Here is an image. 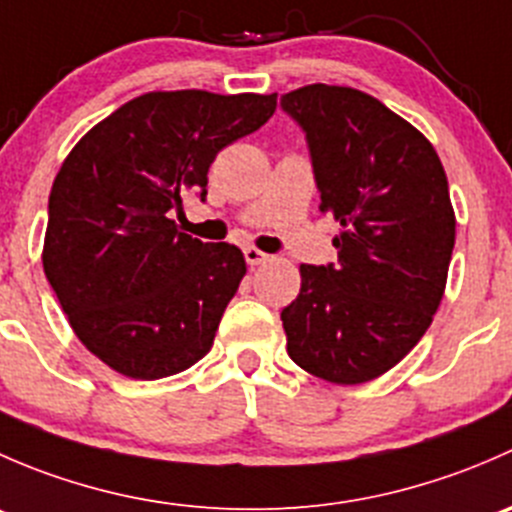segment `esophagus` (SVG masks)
Listing matches in <instances>:
<instances>
[{"instance_id":"esophagus-1","label":"esophagus","mask_w":512,"mask_h":512,"mask_svg":"<svg viewBox=\"0 0 512 512\" xmlns=\"http://www.w3.org/2000/svg\"><path fill=\"white\" fill-rule=\"evenodd\" d=\"M245 260H247V265L255 267V265H262V262L270 260V255H265V252L257 250V247H245Z\"/></svg>"}]
</instances>
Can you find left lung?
Here are the masks:
<instances>
[{"label": "left lung", "mask_w": 512, "mask_h": 512, "mask_svg": "<svg viewBox=\"0 0 512 512\" xmlns=\"http://www.w3.org/2000/svg\"><path fill=\"white\" fill-rule=\"evenodd\" d=\"M304 131L319 208L339 220V262L302 265L282 309L287 354L332 384L399 364L446 289L456 215L446 170L409 121L364 91L312 84L280 98Z\"/></svg>", "instance_id": "obj_1"}]
</instances>
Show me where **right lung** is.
Segmentation results:
<instances>
[{"label":"right lung","mask_w":512,"mask_h":512,"mask_svg":"<svg viewBox=\"0 0 512 512\" xmlns=\"http://www.w3.org/2000/svg\"><path fill=\"white\" fill-rule=\"evenodd\" d=\"M277 94L153 91L96 123L49 195L44 272L71 329L103 364L163 379L203 359L247 265L227 242L178 232L183 195H208V168L265 126Z\"/></svg>","instance_id":"1"}]
</instances>
